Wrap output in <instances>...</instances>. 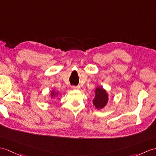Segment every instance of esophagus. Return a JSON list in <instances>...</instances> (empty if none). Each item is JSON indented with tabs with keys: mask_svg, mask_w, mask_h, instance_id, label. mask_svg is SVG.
<instances>
[{
	"mask_svg": "<svg viewBox=\"0 0 156 156\" xmlns=\"http://www.w3.org/2000/svg\"><path fill=\"white\" fill-rule=\"evenodd\" d=\"M72 90H80V86H72Z\"/></svg>",
	"mask_w": 156,
	"mask_h": 156,
	"instance_id": "esophagus-1",
	"label": "esophagus"
}]
</instances>
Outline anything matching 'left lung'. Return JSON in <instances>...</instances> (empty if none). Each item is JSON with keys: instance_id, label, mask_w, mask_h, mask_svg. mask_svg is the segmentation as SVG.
Wrapping results in <instances>:
<instances>
[{"instance_id": "left-lung-1", "label": "left lung", "mask_w": 156, "mask_h": 156, "mask_svg": "<svg viewBox=\"0 0 156 156\" xmlns=\"http://www.w3.org/2000/svg\"><path fill=\"white\" fill-rule=\"evenodd\" d=\"M94 98L93 99V104L98 110H101L106 106L108 100H109V95L105 89L102 87L98 86L94 90Z\"/></svg>"}]
</instances>
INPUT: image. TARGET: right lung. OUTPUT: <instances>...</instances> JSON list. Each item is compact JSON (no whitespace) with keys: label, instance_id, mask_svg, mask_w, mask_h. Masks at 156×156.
I'll use <instances>...</instances> for the list:
<instances>
[{"label":"right lung","instance_id":"1","mask_svg":"<svg viewBox=\"0 0 156 156\" xmlns=\"http://www.w3.org/2000/svg\"><path fill=\"white\" fill-rule=\"evenodd\" d=\"M59 94H60V92L58 91H57V90L53 89L52 90H51V91L50 92L49 96H50L51 98H56L58 96H59Z\"/></svg>","mask_w":156,"mask_h":156}]
</instances>
